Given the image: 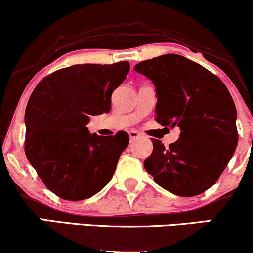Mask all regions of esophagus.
<instances>
[{"instance_id":"obj_1","label":"esophagus","mask_w":253,"mask_h":253,"mask_svg":"<svg viewBox=\"0 0 253 253\" xmlns=\"http://www.w3.org/2000/svg\"><path fill=\"white\" fill-rule=\"evenodd\" d=\"M128 135H129V139H130V141L135 140V139L140 138V136H141L140 133H139V132H136V130H134V129H130L129 132H128Z\"/></svg>"}]
</instances>
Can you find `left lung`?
<instances>
[{
  "mask_svg": "<svg viewBox=\"0 0 253 253\" xmlns=\"http://www.w3.org/2000/svg\"><path fill=\"white\" fill-rule=\"evenodd\" d=\"M136 72L156 85V121L181 128L165 149L153 139L144 168L157 184L178 196H195L219 179L238 145L237 109L216 75L178 54L144 60Z\"/></svg>",
  "mask_w": 253,
  "mask_h": 253,
  "instance_id": "left-lung-1",
  "label": "left lung"
}]
</instances>
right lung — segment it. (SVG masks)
Returning <instances> with one entry per match:
<instances>
[{"instance_id": "right-lung-1", "label": "right lung", "mask_w": 253, "mask_h": 253, "mask_svg": "<svg viewBox=\"0 0 253 253\" xmlns=\"http://www.w3.org/2000/svg\"><path fill=\"white\" fill-rule=\"evenodd\" d=\"M127 60L77 64L42 78L25 113V153L43 184L60 199L80 201L112 179L129 136L90 134V115L108 113L112 94L128 75Z\"/></svg>"}]
</instances>
